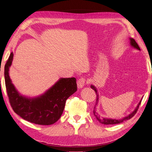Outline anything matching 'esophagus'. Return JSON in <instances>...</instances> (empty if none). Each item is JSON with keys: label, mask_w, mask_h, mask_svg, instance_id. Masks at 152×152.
Instances as JSON below:
<instances>
[{"label": "esophagus", "mask_w": 152, "mask_h": 152, "mask_svg": "<svg viewBox=\"0 0 152 152\" xmlns=\"http://www.w3.org/2000/svg\"><path fill=\"white\" fill-rule=\"evenodd\" d=\"M86 84V79L84 77L80 78V79L77 81V86L79 88H82V87H83Z\"/></svg>", "instance_id": "1"}]
</instances>
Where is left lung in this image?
Wrapping results in <instances>:
<instances>
[{"instance_id":"left-lung-1","label":"left lung","mask_w":152,"mask_h":152,"mask_svg":"<svg viewBox=\"0 0 152 152\" xmlns=\"http://www.w3.org/2000/svg\"><path fill=\"white\" fill-rule=\"evenodd\" d=\"M130 40H131V42H131V45H132V46L133 48H134L137 49V50H141L140 48V47H139L138 44H137L136 43V42L135 40H134V39L130 38ZM91 87L95 91V93H96V95H97V98H96V104H98V99H99V98H98V93H97L98 91H97V90H96V87H95L94 86L91 85ZM141 100H142V99H141ZM141 100L140 101V103H138V104H137V107L136 108V109L134 110V111H133L131 114L129 115H127V117H124L123 118L120 119V120H116V119H111V118H102V117H101L99 115H98L97 113H96V109H95V108H95L96 106L94 107V110H93L94 115L95 116V117L96 118V119H97V120H98L100 123H102V124H104V125H110V124H120V123L123 122L124 121L129 120V119L131 118L132 117H134V115L136 113V112H137V110H138V108H139V106L140 105V104H141Z\"/></svg>"}]
</instances>
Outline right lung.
I'll return each instance as SVG.
<instances>
[{
	"label": "right lung",
	"mask_w": 152,
	"mask_h": 152,
	"mask_svg": "<svg viewBox=\"0 0 152 152\" xmlns=\"http://www.w3.org/2000/svg\"><path fill=\"white\" fill-rule=\"evenodd\" d=\"M12 58L11 53L4 67V77L14 112L25 120L39 125H50L57 122L63 113L66 100L77 89L75 78H61L42 96L27 98L16 91L9 75Z\"/></svg>",
	"instance_id": "right-lung-1"
}]
</instances>
